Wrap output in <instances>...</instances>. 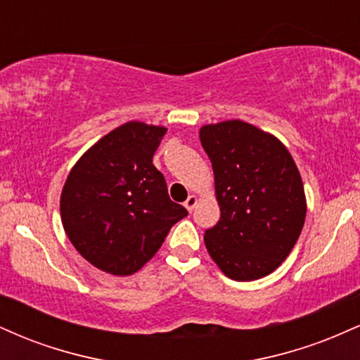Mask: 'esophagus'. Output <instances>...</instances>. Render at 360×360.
<instances>
[{
    "instance_id": "obj_1",
    "label": "esophagus",
    "mask_w": 360,
    "mask_h": 360,
    "mask_svg": "<svg viewBox=\"0 0 360 360\" xmlns=\"http://www.w3.org/2000/svg\"><path fill=\"white\" fill-rule=\"evenodd\" d=\"M196 203H198V198L194 196V194H191V196H189L188 200L184 201V208L188 210V212H193L194 206H196Z\"/></svg>"
}]
</instances>
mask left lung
Here are the masks:
<instances>
[{"label": "left lung", "instance_id": "left-lung-1", "mask_svg": "<svg viewBox=\"0 0 360 360\" xmlns=\"http://www.w3.org/2000/svg\"><path fill=\"white\" fill-rule=\"evenodd\" d=\"M200 140L212 160L220 220L205 232L208 254L233 281L278 269L307 217L303 181L274 135L240 120L205 125Z\"/></svg>", "mask_w": 360, "mask_h": 360}]
</instances>
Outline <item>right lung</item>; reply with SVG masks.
<instances>
[{
    "label": "right lung",
    "mask_w": 360,
    "mask_h": 360,
    "mask_svg": "<svg viewBox=\"0 0 360 360\" xmlns=\"http://www.w3.org/2000/svg\"><path fill=\"white\" fill-rule=\"evenodd\" d=\"M167 128L128 122L111 130L69 172L60 218L76 250L98 269L130 276L148 262L184 218L152 164Z\"/></svg>",
    "instance_id": "obj_1"
}]
</instances>
